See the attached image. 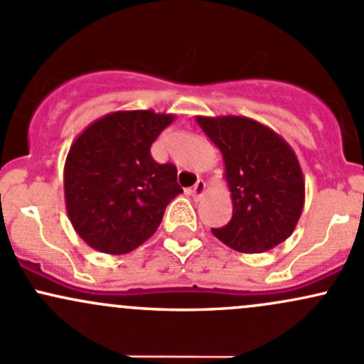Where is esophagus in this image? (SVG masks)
<instances>
[{"mask_svg": "<svg viewBox=\"0 0 364 364\" xmlns=\"http://www.w3.org/2000/svg\"><path fill=\"white\" fill-rule=\"evenodd\" d=\"M205 191H206L205 181H198L196 183H194L193 189H191V194H193V196L198 199V198H201L203 194H205Z\"/></svg>", "mask_w": 364, "mask_h": 364, "instance_id": "1", "label": "esophagus"}]
</instances>
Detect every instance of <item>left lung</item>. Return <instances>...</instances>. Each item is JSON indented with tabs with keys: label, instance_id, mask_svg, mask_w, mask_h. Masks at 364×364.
<instances>
[{
	"label": "left lung",
	"instance_id": "8db88e82",
	"mask_svg": "<svg viewBox=\"0 0 364 364\" xmlns=\"http://www.w3.org/2000/svg\"><path fill=\"white\" fill-rule=\"evenodd\" d=\"M224 159L232 218L213 236L241 253L272 250L291 236L306 201V181L290 144L246 116H196Z\"/></svg>",
	"mask_w": 364,
	"mask_h": 364
}]
</instances>
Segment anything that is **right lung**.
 <instances>
[{
	"mask_svg": "<svg viewBox=\"0 0 364 364\" xmlns=\"http://www.w3.org/2000/svg\"><path fill=\"white\" fill-rule=\"evenodd\" d=\"M175 114L116 111L74 139L64 165L68 217L77 236L109 255L134 252L156 232L182 193L177 168L152 159L151 146Z\"/></svg>",
	"mask_w": 364,
	"mask_h": 364,
	"instance_id": "right-lung-1",
	"label": "right lung"
}]
</instances>
